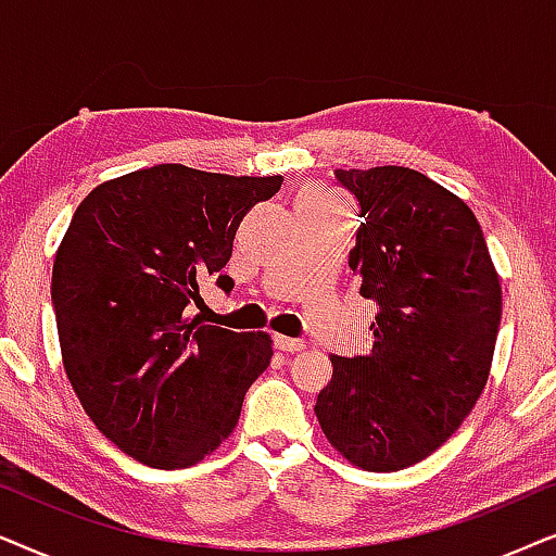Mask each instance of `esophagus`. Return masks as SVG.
<instances>
[{"label":"esophagus","mask_w":556,"mask_h":556,"mask_svg":"<svg viewBox=\"0 0 556 556\" xmlns=\"http://www.w3.org/2000/svg\"><path fill=\"white\" fill-rule=\"evenodd\" d=\"M274 345H277L279 351H285V353H298V351H302V348H305L302 340L287 338V336H274Z\"/></svg>","instance_id":"obj_1"}]
</instances>
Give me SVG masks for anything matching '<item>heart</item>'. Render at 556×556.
I'll list each match as a JSON object with an SVG mask.
<instances>
[{"label":"heart","mask_w":556,"mask_h":556,"mask_svg":"<svg viewBox=\"0 0 556 556\" xmlns=\"http://www.w3.org/2000/svg\"><path fill=\"white\" fill-rule=\"evenodd\" d=\"M300 205H305V208H317V211H338L340 208L336 198L328 195V192H323V190L307 192V195L300 201Z\"/></svg>","instance_id":"b5f03b06"}]
</instances>
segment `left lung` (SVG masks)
<instances>
[{
  "label": "left lung",
  "instance_id": "left-lung-1",
  "mask_svg": "<svg viewBox=\"0 0 556 556\" xmlns=\"http://www.w3.org/2000/svg\"><path fill=\"white\" fill-rule=\"evenodd\" d=\"M336 175L361 203L348 264L379 315L371 353L330 355L315 414L348 463L394 472L445 445L483 394L501 282L476 213L455 192L396 165Z\"/></svg>",
  "mask_w": 556,
  "mask_h": 556
}]
</instances>
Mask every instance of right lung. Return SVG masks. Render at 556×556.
<instances>
[{"mask_svg": "<svg viewBox=\"0 0 556 556\" xmlns=\"http://www.w3.org/2000/svg\"><path fill=\"white\" fill-rule=\"evenodd\" d=\"M282 180L154 165L101 182L73 213L50 287L65 376L103 438L150 468L216 453L269 366V332L188 313L208 282L231 292L236 231Z\"/></svg>", "mask_w": 556, "mask_h": 556, "instance_id": "right-lung-1", "label": "right lung"}]
</instances>
